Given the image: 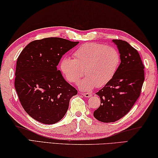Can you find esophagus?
I'll return each mask as SVG.
<instances>
[{"mask_svg":"<svg viewBox=\"0 0 158 158\" xmlns=\"http://www.w3.org/2000/svg\"><path fill=\"white\" fill-rule=\"evenodd\" d=\"M81 94L82 95H83V96H84L85 97H87V98L91 97L92 96V93H89V92H86V93L82 92V93H81Z\"/></svg>","mask_w":158,"mask_h":158,"instance_id":"34e87169","label":"esophagus"}]
</instances>
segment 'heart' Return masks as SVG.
<instances>
[{"mask_svg":"<svg viewBox=\"0 0 158 158\" xmlns=\"http://www.w3.org/2000/svg\"><path fill=\"white\" fill-rule=\"evenodd\" d=\"M73 59H62L60 68L67 81L76 83L79 88L90 90L95 86L102 87L108 83L117 72L120 64V55L115 48L102 44L87 43L73 53Z\"/></svg>","mask_w":158,"mask_h":158,"instance_id":"1","label":"heart"}]
</instances>
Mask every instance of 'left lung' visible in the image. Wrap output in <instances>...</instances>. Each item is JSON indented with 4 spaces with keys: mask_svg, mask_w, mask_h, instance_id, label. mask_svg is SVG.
<instances>
[{
    "mask_svg": "<svg viewBox=\"0 0 158 158\" xmlns=\"http://www.w3.org/2000/svg\"><path fill=\"white\" fill-rule=\"evenodd\" d=\"M113 42L121 62L113 79L96 93L101 105L94 116L103 123L115 122L127 114L140 96L144 81V66L137 50L125 40Z\"/></svg>",
    "mask_w": 158,
    "mask_h": 158,
    "instance_id": "left-lung-1",
    "label": "left lung"
}]
</instances>
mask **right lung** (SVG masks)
Listing matches in <instances>:
<instances>
[{
    "mask_svg": "<svg viewBox=\"0 0 158 158\" xmlns=\"http://www.w3.org/2000/svg\"><path fill=\"white\" fill-rule=\"evenodd\" d=\"M78 43L46 38L32 41L20 53L15 87L22 107L34 120L52 125L65 115L77 91L64 80L57 66L62 56Z\"/></svg>",
    "mask_w": 158,
    "mask_h": 158,
    "instance_id": "add662e5",
    "label": "right lung"
}]
</instances>
